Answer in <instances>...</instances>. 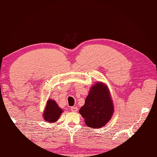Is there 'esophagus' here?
Masks as SVG:
<instances>
[{
	"mask_svg": "<svg viewBox=\"0 0 157 157\" xmlns=\"http://www.w3.org/2000/svg\"><path fill=\"white\" fill-rule=\"evenodd\" d=\"M71 111H73V112H76V111H78V108H77L76 107H71Z\"/></svg>",
	"mask_w": 157,
	"mask_h": 157,
	"instance_id": "1",
	"label": "esophagus"
}]
</instances>
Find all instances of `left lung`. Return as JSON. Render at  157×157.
Masks as SVG:
<instances>
[{"mask_svg":"<svg viewBox=\"0 0 157 157\" xmlns=\"http://www.w3.org/2000/svg\"><path fill=\"white\" fill-rule=\"evenodd\" d=\"M79 112L89 127L105 126L113 113V103L107 85L100 82L93 85Z\"/></svg>","mask_w":157,"mask_h":157,"instance_id":"8db88e82","label":"left lung"}]
</instances>
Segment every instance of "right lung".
<instances>
[{
  "mask_svg": "<svg viewBox=\"0 0 157 157\" xmlns=\"http://www.w3.org/2000/svg\"><path fill=\"white\" fill-rule=\"evenodd\" d=\"M63 112L62 109L54 100L48 99L47 101V104L44 112V118L48 123H54L59 118L60 115Z\"/></svg>",
  "mask_w": 157,
  "mask_h": 157,
  "instance_id": "1",
  "label": "right lung"
}]
</instances>
